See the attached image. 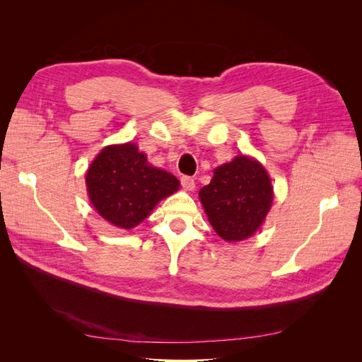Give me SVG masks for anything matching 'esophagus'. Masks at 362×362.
<instances>
[{
    "mask_svg": "<svg viewBox=\"0 0 362 362\" xmlns=\"http://www.w3.org/2000/svg\"><path fill=\"white\" fill-rule=\"evenodd\" d=\"M181 185H182L185 190H189V192H193L194 187H196L194 180L192 177H182L181 178Z\"/></svg>",
    "mask_w": 362,
    "mask_h": 362,
    "instance_id": "34e87169",
    "label": "esophagus"
}]
</instances>
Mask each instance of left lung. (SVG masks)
Returning <instances> with one entry per match:
<instances>
[{"instance_id":"8db88e82","label":"left lung","mask_w":362,"mask_h":362,"mask_svg":"<svg viewBox=\"0 0 362 362\" xmlns=\"http://www.w3.org/2000/svg\"><path fill=\"white\" fill-rule=\"evenodd\" d=\"M199 199L214 231L226 242H240L257 233L272 206L273 187L257 160L238 156L214 169Z\"/></svg>"}]
</instances>
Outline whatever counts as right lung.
<instances>
[{
  "instance_id": "obj_1",
  "label": "right lung",
  "mask_w": 362,
  "mask_h": 362,
  "mask_svg": "<svg viewBox=\"0 0 362 362\" xmlns=\"http://www.w3.org/2000/svg\"><path fill=\"white\" fill-rule=\"evenodd\" d=\"M87 193L98 214L115 226L131 229L180 187L172 173L148 164L134 144L104 148L86 175Z\"/></svg>"
}]
</instances>
